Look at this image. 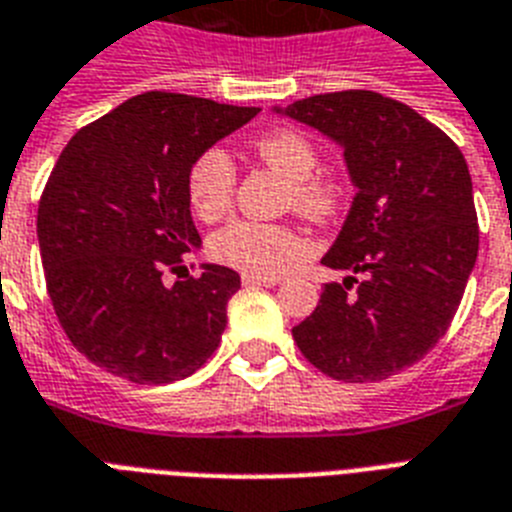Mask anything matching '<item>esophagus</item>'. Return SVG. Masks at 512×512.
<instances>
[{
	"label": "esophagus",
	"instance_id": "esophagus-1",
	"mask_svg": "<svg viewBox=\"0 0 512 512\" xmlns=\"http://www.w3.org/2000/svg\"><path fill=\"white\" fill-rule=\"evenodd\" d=\"M242 284L244 286H276L278 276H252V273H244Z\"/></svg>",
	"mask_w": 512,
	"mask_h": 512
}]
</instances>
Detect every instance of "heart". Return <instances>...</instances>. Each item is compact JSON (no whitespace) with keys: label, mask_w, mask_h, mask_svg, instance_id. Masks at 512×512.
Wrapping results in <instances>:
<instances>
[{"label":"heart","mask_w":512,"mask_h":512,"mask_svg":"<svg viewBox=\"0 0 512 512\" xmlns=\"http://www.w3.org/2000/svg\"><path fill=\"white\" fill-rule=\"evenodd\" d=\"M252 152L263 165L289 181V202L313 220H331L347 202V181L323 170L315 141L297 128H273L255 139ZM236 191V168L220 147L205 149L186 173V199L191 213L205 223L223 218ZM210 257L252 276H278L310 252V244L294 226L231 220L210 239Z\"/></svg>","instance_id":"1"}]
</instances>
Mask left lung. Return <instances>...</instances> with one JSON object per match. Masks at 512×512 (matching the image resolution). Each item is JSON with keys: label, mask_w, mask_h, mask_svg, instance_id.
<instances>
[{"label": "left lung", "mask_w": 512, "mask_h": 512, "mask_svg": "<svg viewBox=\"0 0 512 512\" xmlns=\"http://www.w3.org/2000/svg\"><path fill=\"white\" fill-rule=\"evenodd\" d=\"M286 115L339 141L357 186L323 257L352 276L323 286L310 318L292 328L294 342L336 381L394 376L442 339L476 265L479 218L463 152L413 107L376 91L315 94Z\"/></svg>", "instance_id": "left-lung-1"}]
</instances>
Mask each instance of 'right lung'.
I'll return each instance as SVG.
<instances>
[{
	"label": "right lung",
	"instance_id": "1",
	"mask_svg": "<svg viewBox=\"0 0 512 512\" xmlns=\"http://www.w3.org/2000/svg\"><path fill=\"white\" fill-rule=\"evenodd\" d=\"M257 107L147 91L83 126L41 191L36 231L52 307L78 352L134 384L186 378L218 350L239 273L162 284L199 247L186 173Z\"/></svg>",
	"mask_w": 512,
	"mask_h": 512
}]
</instances>
